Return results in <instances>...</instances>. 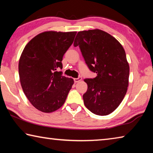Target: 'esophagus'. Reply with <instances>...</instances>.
Segmentation results:
<instances>
[{
	"label": "esophagus",
	"instance_id": "34e87169",
	"mask_svg": "<svg viewBox=\"0 0 153 153\" xmlns=\"http://www.w3.org/2000/svg\"><path fill=\"white\" fill-rule=\"evenodd\" d=\"M74 82H75V83L81 81V80H82V77H81V76H79L78 77H77V78H74Z\"/></svg>",
	"mask_w": 153,
	"mask_h": 153
}]
</instances>
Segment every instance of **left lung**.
<instances>
[{
    "mask_svg": "<svg viewBox=\"0 0 153 153\" xmlns=\"http://www.w3.org/2000/svg\"><path fill=\"white\" fill-rule=\"evenodd\" d=\"M79 46L94 78L85 79L88 89L83 95L88 109L97 115H107L120 105L128 86L129 67L121 44L100 30L77 33L74 43Z\"/></svg>",
    "mask_w": 153,
    "mask_h": 153,
    "instance_id": "obj_1",
    "label": "left lung"
}]
</instances>
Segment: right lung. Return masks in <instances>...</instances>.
Listing matches in <instances>:
<instances>
[{"label": "right lung", "mask_w": 153, "mask_h": 153, "mask_svg": "<svg viewBox=\"0 0 153 153\" xmlns=\"http://www.w3.org/2000/svg\"><path fill=\"white\" fill-rule=\"evenodd\" d=\"M76 32H45L25 46L19 61V75L24 94L33 107L51 113L65 101L74 79L62 76L63 55Z\"/></svg>", "instance_id": "1"}]
</instances>
